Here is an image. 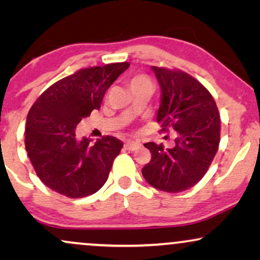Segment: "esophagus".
Segmentation results:
<instances>
[{"mask_svg":"<svg viewBox=\"0 0 260 260\" xmlns=\"http://www.w3.org/2000/svg\"><path fill=\"white\" fill-rule=\"evenodd\" d=\"M141 147V144L138 143V142H134V141H127L125 142V144H124V148L126 149V150H136V149H138Z\"/></svg>","mask_w":260,"mask_h":260,"instance_id":"obj_1","label":"esophagus"}]
</instances>
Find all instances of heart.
<instances>
[{
  "instance_id": "heart-1",
  "label": "heart",
  "mask_w": 260,
  "mask_h": 260,
  "mask_svg": "<svg viewBox=\"0 0 260 260\" xmlns=\"http://www.w3.org/2000/svg\"><path fill=\"white\" fill-rule=\"evenodd\" d=\"M140 85H151L150 80L147 76H143V74H137V76H134L131 79L129 80V86L135 87V86H140Z\"/></svg>"
}]
</instances>
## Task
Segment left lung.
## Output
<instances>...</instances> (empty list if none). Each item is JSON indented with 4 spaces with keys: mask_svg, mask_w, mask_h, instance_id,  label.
Returning <instances> with one entry per match:
<instances>
[{
    "mask_svg": "<svg viewBox=\"0 0 260 260\" xmlns=\"http://www.w3.org/2000/svg\"><path fill=\"white\" fill-rule=\"evenodd\" d=\"M151 70L162 91L157 123L163 133L172 126L177 137L172 149L154 142L144 144L151 159L142 174L156 189L180 193L207 173L219 148L220 115L214 98L195 78L180 70Z\"/></svg>",
    "mask_w": 260,
    "mask_h": 260,
    "instance_id": "obj_1",
    "label": "left lung"
}]
</instances>
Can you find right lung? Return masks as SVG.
I'll list each match as a JSON object with an SVG mask.
<instances>
[{"instance_id": "obj_1", "label": "right lung", "mask_w": 260, "mask_h": 260, "mask_svg": "<svg viewBox=\"0 0 260 260\" xmlns=\"http://www.w3.org/2000/svg\"><path fill=\"white\" fill-rule=\"evenodd\" d=\"M129 66L125 61L77 71L49 86L30 108L24 145L39 179L52 190L78 199L104 186L122 141L106 136L92 144L91 138L79 140L76 129L101 109L106 90Z\"/></svg>"}]
</instances>
